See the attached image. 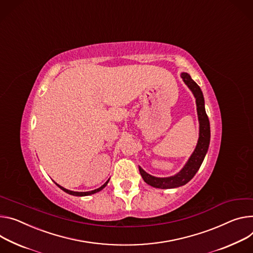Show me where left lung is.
Instances as JSON below:
<instances>
[{"label":"left lung","mask_w":253,"mask_h":253,"mask_svg":"<svg viewBox=\"0 0 253 253\" xmlns=\"http://www.w3.org/2000/svg\"><path fill=\"white\" fill-rule=\"evenodd\" d=\"M180 77L182 81L185 82V84L189 86V88L192 90V93L196 98L197 112H198V118H199V124H200L199 140L193 154L189 158L185 167L181 169L179 172H177L172 176L156 177V176L150 175L139 167V171L144 181L148 183L149 186L157 189L178 188L189 182L199 170L203 160L206 156V153L208 151L209 144H210V136H211L210 122L205 110V101H204L202 90L200 86L196 84V82L192 80L189 74L182 73Z\"/></svg>","instance_id":"left-lung-1"}]
</instances>
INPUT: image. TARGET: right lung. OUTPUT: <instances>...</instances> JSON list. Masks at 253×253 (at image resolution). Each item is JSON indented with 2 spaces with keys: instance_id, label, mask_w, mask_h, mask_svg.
Masks as SVG:
<instances>
[{
  "instance_id": "obj_1",
  "label": "right lung",
  "mask_w": 253,
  "mask_h": 253,
  "mask_svg": "<svg viewBox=\"0 0 253 253\" xmlns=\"http://www.w3.org/2000/svg\"><path fill=\"white\" fill-rule=\"evenodd\" d=\"M109 182V179L104 183V185L102 186V187H100L99 189H96V190H94V191H89V192H74V191H70V190H66V189H64L63 187H61V186H59L58 183H56V186L58 187V188H60L62 191H64L65 193H67V194H70V195H73V196H78V197H84V196H89V195H93V194H96V193H98V192H100V191H102L106 186H107V183Z\"/></svg>"
}]
</instances>
